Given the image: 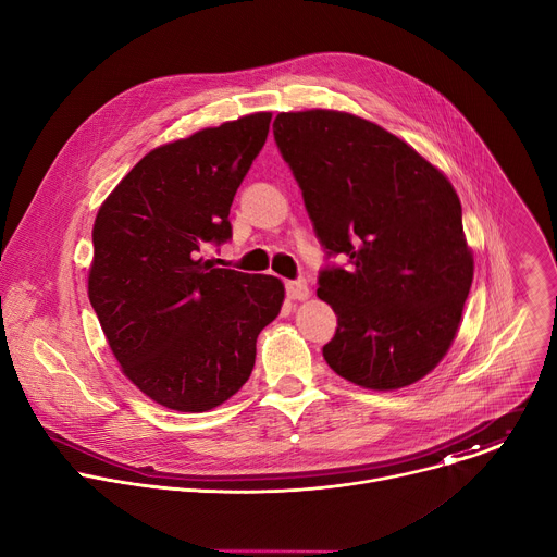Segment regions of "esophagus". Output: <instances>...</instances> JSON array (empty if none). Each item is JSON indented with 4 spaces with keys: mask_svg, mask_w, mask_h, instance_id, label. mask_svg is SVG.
<instances>
[{
    "mask_svg": "<svg viewBox=\"0 0 557 557\" xmlns=\"http://www.w3.org/2000/svg\"><path fill=\"white\" fill-rule=\"evenodd\" d=\"M286 295H288V299H308L310 297V288H308L306 280L286 282Z\"/></svg>",
    "mask_w": 557,
    "mask_h": 557,
    "instance_id": "1",
    "label": "esophagus"
}]
</instances>
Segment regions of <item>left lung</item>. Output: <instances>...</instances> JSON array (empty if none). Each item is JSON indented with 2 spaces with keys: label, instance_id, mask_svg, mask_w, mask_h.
I'll use <instances>...</instances> for the list:
<instances>
[{
  "label": "left lung",
  "instance_id": "obj_1",
  "mask_svg": "<svg viewBox=\"0 0 557 557\" xmlns=\"http://www.w3.org/2000/svg\"><path fill=\"white\" fill-rule=\"evenodd\" d=\"M273 134L326 256L348 260L317 280L337 314L326 363L368 389L412 385L447 355L473 280L451 183L348 112H282Z\"/></svg>",
  "mask_w": 557,
  "mask_h": 557
}]
</instances>
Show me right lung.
<instances>
[{
  "mask_svg": "<svg viewBox=\"0 0 557 557\" xmlns=\"http://www.w3.org/2000/svg\"><path fill=\"white\" fill-rule=\"evenodd\" d=\"M269 123L271 112H256L151 149L97 213L90 304L123 374L170 410L231 399L280 314L277 277L200 258L231 237L228 209Z\"/></svg>",
  "mask_w": 557,
  "mask_h": 557,
  "instance_id": "add662e5",
  "label": "right lung"
}]
</instances>
